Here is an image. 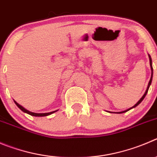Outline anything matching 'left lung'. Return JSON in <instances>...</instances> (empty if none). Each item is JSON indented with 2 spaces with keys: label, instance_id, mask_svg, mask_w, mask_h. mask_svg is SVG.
Here are the masks:
<instances>
[{
  "label": "left lung",
  "instance_id": "1",
  "mask_svg": "<svg viewBox=\"0 0 157 157\" xmlns=\"http://www.w3.org/2000/svg\"><path fill=\"white\" fill-rule=\"evenodd\" d=\"M149 64H150V67H151V70H152V73H151V78H150V80H149V83H148V87H147V89H146V92H145V94H143V96L141 98H140V100L139 101L137 102V103H136V105H134V106H132V108H128V109L125 110V111H123V112H115V113H118V114H120V113H124V112H128V111H129V110H130V109H132V108H136V106H138V105H140V104L141 103L142 101H143V99H144V98H145V97H146V94H147V92H148V90H149V86H150V84H151L152 80H153V67H152V59H151V57H150V56H149Z\"/></svg>",
  "mask_w": 157,
  "mask_h": 157
}]
</instances>
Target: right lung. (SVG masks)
<instances>
[{"label": "right lung", "mask_w": 157, "mask_h": 157, "mask_svg": "<svg viewBox=\"0 0 157 157\" xmlns=\"http://www.w3.org/2000/svg\"><path fill=\"white\" fill-rule=\"evenodd\" d=\"M14 101V103H15V105H17V106L18 107V108H20V109H21V111H22V112H25V113L29 114V115H32V116H36V117H43V116H47V115H51V114L54 113V112H57V110H56V111H54V112H48V113H34V112H29V111H28L27 109H25V108H23V107L21 106V105H19V104H17V102L15 101Z\"/></svg>", "instance_id": "add662e5"}]
</instances>
